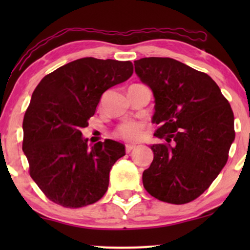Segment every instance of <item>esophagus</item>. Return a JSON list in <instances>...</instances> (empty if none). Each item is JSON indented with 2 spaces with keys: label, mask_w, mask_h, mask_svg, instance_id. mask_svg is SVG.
<instances>
[{
  "label": "esophagus",
  "mask_w": 250,
  "mask_h": 250,
  "mask_svg": "<svg viewBox=\"0 0 250 250\" xmlns=\"http://www.w3.org/2000/svg\"><path fill=\"white\" fill-rule=\"evenodd\" d=\"M133 149H135V145H125V151L126 152H131Z\"/></svg>",
  "instance_id": "1"
}]
</instances>
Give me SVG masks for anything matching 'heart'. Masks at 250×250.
<instances>
[{
    "label": "heart",
    "mask_w": 250,
    "mask_h": 250,
    "mask_svg": "<svg viewBox=\"0 0 250 250\" xmlns=\"http://www.w3.org/2000/svg\"><path fill=\"white\" fill-rule=\"evenodd\" d=\"M146 128L145 122L127 121L119 124L115 129V135L125 141H136L143 135Z\"/></svg>",
    "instance_id": "obj_1"
}]
</instances>
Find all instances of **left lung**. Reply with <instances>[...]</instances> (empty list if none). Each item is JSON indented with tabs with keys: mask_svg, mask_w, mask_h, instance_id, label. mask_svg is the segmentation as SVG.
Returning a JSON list of instances; mask_svg holds the SVG:
<instances>
[{
	"mask_svg": "<svg viewBox=\"0 0 250 250\" xmlns=\"http://www.w3.org/2000/svg\"><path fill=\"white\" fill-rule=\"evenodd\" d=\"M135 73L155 97L153 160L143 187L156 199L182 205L216 179L233 142L234 117L218 85L206 73L172 58H142Z\"/></svg>",
	"mask_w": 250,
	"mask_h": 250,
	"instance_id": "obj_1",
	"label": "left lung"
}]
</instances>
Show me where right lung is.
<instances>
[{"label":"right lung","instance_id":"1","mask_svg":"<svg viewBox=\"0 0 250 250\" xmlns=\"http://www.w3.org/2000/svg\"><path fill=\"white\" fill-rule=\"evenodd\" d=\"M132 74L131 61L82 58L45 75L33 92L22 150L30 177L54 204L80 208L107 192L109 172L125 156L124 146L105 140L88 148L81 131L104 92Z\"/></svg>","mask_w":250,"mask_h":250}]
</instances>
